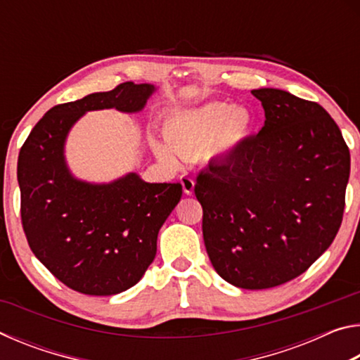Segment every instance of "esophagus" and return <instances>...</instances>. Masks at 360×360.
<instances>
[{
  "mask_svg": "<svg viewBox=\"0 0 360 360\" xmlns=\"http://www.w3.org/2000/svg\"><path fill=\"white\" fill-rule=\"evenodd\" d=\"M179 181H181V186H182V191H184V193L191 195L193 192V187H195L193 178H191V176H187V174H182Z\"/></svg>",
  "mask_w": 360,
  "mask_h": 360,
  "instance_id": "esophagus-1",
  "label": "esophagus"
}]
</instances>
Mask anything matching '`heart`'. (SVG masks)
<instances>
[{"label":"heart","instance_id":"b5f03b06","mask_svg":"<svg viewBox=\"0 0 360 360\" xmlns=\"http://www.w3.org/2000/svg\"><path fill=\"white\" fill-rule=\"evenodd\" d=\"M252 124V114L246 108L211 101L169 114L163 124V136L169 149L184 160L198 155L217 160L231 155L245 143ZM154 149L162 160L174 162L165 146L155 143Z\"/></svg>","mask_w":360,"mask_h":360}]
</instances>
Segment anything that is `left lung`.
Segmentation results:
<instances>
[{"label": "left lung", "instance_id": "1", "mask_svg": "<svg viewBox=\"0 0 360 360\" xmlns=\"http://www.w3.org/2000/svg\"><path fill=\"white\" fill-rule=\"evenodd\" d=\"M265 124L195 184L203 240L217 275L241 289L300 276L343 221L351 157L324 108L279 89L251 92Z\"/></svg>", "mask_w": 360, "mask_h": 360}]
</instances>
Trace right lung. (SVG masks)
<instances>
[{
    "mask_svg": "<svg viewBox=\"0 0 360 360\" xmlns=\"http://www.w3.org/2000/svg\"><path fill=\"white\" fill-rule=\"evenodd\" d=\"M154 90L150 84L124 82L53 106L20 149L17 179L28 245L58 281L81 294L114 295L143 278L182 186L146 182L136 173L109 184L79 181L66 167V136L87 111H141Z\"/></svg>",
    "mask_w": 360,
    "mask_h": 360,
    "instance_id": "obj_1",
    "label": "right lung"
}]
</instances>
